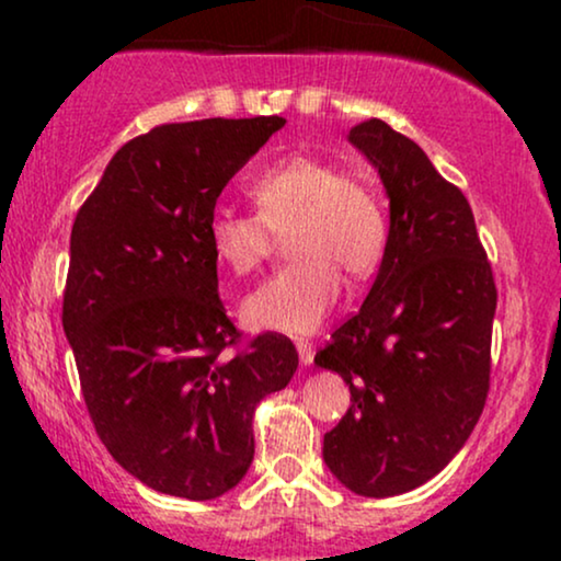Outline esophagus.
I'll return each mask as SVG.
<instances>
[{
	"instance_id": "obj_1",
	"label": "esophagus",
	"mask_w": 561,
	"mask_h": 561,
	"mask_svg": "<svg viewBox=\"0 0 561 561\" xmlns=\"http://www.w3.org/2000/svg\"><path fill=\"white\" fill-rule=\"evenodd\" d=\"M295 347H298L302 364H311L313 362V343H308V340H298V343H295Z\"/></svg>"
}]
</instances>
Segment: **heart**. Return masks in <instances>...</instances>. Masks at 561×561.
I'll list each match as a JSON object with an SVG mask.
<instances>
[{"instance_id":"b5f03b06","label":"heart","mask_w":561,"mask_h":561,"mask_svg":"<svg viewBox=\"0 0 561 561\" xmlns=\"http://www.w3.org/2000/svg\"><path fill=\"white\" fill-rule=\"evenodd\" d=\"M255 214L216 210L208 248L234 276H248L268 259L276 237L293 255L248 295L242 317L255 330L313 332L334 306L345 272L375 274L390 237L388 208L364 179L332 160L293 156L261 171L248 186Z\"/></svg>"}]
</instances>
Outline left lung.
I'll return each instance as SVG.
<instances>
[{
	"label": "left lung",
	"instance_id": "8db88e82",
	"mask_svg": "<svg viewBox=\"0 0 561 561\" xmlns=\"http://www.w3.org/2000/svg\"><path fill=\"white\" fill-rule=\"evenodd\" d=\"M347 139L388 190L390 237L364 306L313 358L351 390L324 461L353 493L388 499L435 478L472 435L499 293L465 192L422 147L379 118Z\"/></svg>",
	"mask_w": 561,
	"mask_h": 561
}]
</instances>
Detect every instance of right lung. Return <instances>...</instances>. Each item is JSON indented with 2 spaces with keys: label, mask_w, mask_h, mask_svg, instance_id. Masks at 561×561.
Segmentation results:
<instances>
[{
  "label": "right lung",
  "mask_w": 561,
  "mask_h": 561,
  "mask_svg": "<svg viewBox=\"0 0 561 561\" xmlns=\"http://www.w3.org/2000/svg\"><path fill=\"white\" fill-rule=\"evenodd\" d=\"M285 124L156 126L115 152L76 214L62 330L83 401L113 459L158 493L234 488L255 454V409L298 369L285 334L242 343L208 248L221 190Z\"/></svg>",
  "instance_id": "right-lung-1"
}]
</instances>
